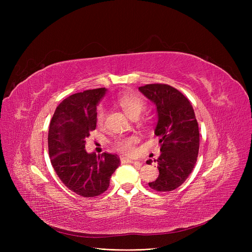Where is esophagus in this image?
Segmentation results:
<instances>
[{
  "label": "esophagus",
  "mask_w": 252,
  "mask_h": 252,
  "mask_svg": "<svg viewBox=\"0 0 252 252\" xmlns=\"http://www.w3.org/2000/svg\"><path fill=\"white\" fill-rule=\"evenodd\" d=\"M121 161H122V163H134V164L142 165L141 162L135 161V160H131V159H128V158H126V157H122V158H121Z\"/></svg>",
  "instance_id": "34e87169"
}]
</instances>
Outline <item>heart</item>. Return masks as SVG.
<instances>
[{
	"label": "heart",
	"instance_id": "1",
	"mask_svg": "<svg viewBox=\"0 0 252 252\" xmlns=\"http://www.w3.org/2000/svg\"><path fill=\"white\" fill-rule=\"evenodd\" d=\"M118 105L131 118H137L142 111L146 107L145 102L139 96L133 94H124L117 99ZM106 117L105 109L99 107L96 113V122L99 126L103 125ZM138 143V138L135 136H123L118 137L113 142V148L122 154L133 155L136 152V145Z\"/></svg>",
	"mask_w": 252,
	"mask_h": 252
}]
</instances>
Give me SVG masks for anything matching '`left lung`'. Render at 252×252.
Returning <instances> with one entry per match:
<instances>
[{
	"instance_id": "8db88e82",
	"label": "left lung",
	"mask_w": 252,
	"mask_h": 252,
	"mask_svg": "<svg viewBox=\"0 0 252 252\" xmlns=\"http://www.w3.org/2000/svg\"><path fill=\"white\" fill-rule=\"evenodd\" d=\"M154 102L158 113L155 135L160 138L159 176L149 183L157 192H169L187 180L197 161L199 128L190 101L180 91L165 84H150L139 88Z\"/></svg>"
}]
</instances>
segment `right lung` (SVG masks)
<instances>
[{
	"mask_svg": "<svg viewBox=\"0 0 252 252\" xmlns=\"http://www.w3.org/2000/svg\"><path fill=\"white\" fill-rule=\"evenodd\" d=\"M106 89L87 90L64 99L53 115L48 134L51 163L62 183L83 197H94L108 189L110 178L121 164L119 157L89 154L86 140L96 128L97 104Z\"/></svg>",
	"mask_w": 252,
	"mask_h": 252,
	"instance_id": "1",
	"label": "right lung"
}]
</instances>
